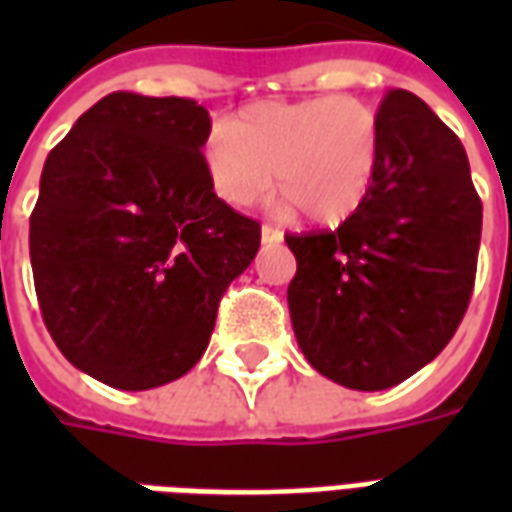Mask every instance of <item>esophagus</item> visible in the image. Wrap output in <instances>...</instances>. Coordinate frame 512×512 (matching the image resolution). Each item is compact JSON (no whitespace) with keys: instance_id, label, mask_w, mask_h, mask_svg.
<instances>
[{"instance_id":"34e87169","label":"esophagus","mask_w":512,"mask_h":512,"mask_svg":"<svg viewBox=\"0 0 512 512\" xmlns=\"http://www.w3.org/2000/svg\"><path fill=\"white\" fill-rule=\"evenodd\" d=\"M260 238H263V244H279L285 235H282V230H277V227H271V224H263L260 227Z\"/></svg>"}]
</instances>
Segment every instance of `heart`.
Returning a JSON list of instances; mask_svg holds the SVG:
<instances>
[{
	"mask_svg": "<svg viewBox=\"0 0 512 512\" xmlns=\"http://www.w3.org/2000/svg\"><path fill=\"white\" fill-rule=\"evenodd\" d=\"M381 123L373 106L351 95L296 104H257L233 128L205 139V169L216 194L233 208H252L274 186L282 211L315 222H340L365 202L378 169Z\"/></svg>",
	"mask_w": 512,
	"mask_h": 512,
	"instance_id": "1",
	"label": "heart"
}]
</instances>
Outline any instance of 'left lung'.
Segmentation results:
<instances>
[{"label": "left lung", "instance_id": "left-lung-1", "mask_svg": "<svg viewBox=\"0 0 512 512\" xmlns=\"http://www.w3.org/2000/svg\"><path fill=\"white\" fill-rule=\"evenodd\" d=\"M378 123L365 202L334 233L285 235L301 354L359 392L400 384L444 351L472 299L483 230L466 150L433 109L392 90Z\"/></svg>", "mask_w": 512, "mask_h": 512}]
</instances>
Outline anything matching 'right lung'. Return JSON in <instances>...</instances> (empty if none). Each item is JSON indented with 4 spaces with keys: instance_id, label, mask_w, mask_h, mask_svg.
<instances>
[{
    "instance_id": "add662e5",
    "label": "right lung",
    "mask_w": 512,
    "mask_h": 512,
    "mask_svg": "<svg viewBox=\"0 0 512 512\" xmlns=\"http://www.w3.org/2000/svg\"><path fill=\"white\" fill-rule=\"evenodd\" d=\"M208 134L197 101L112 93L43 164L29 219L40 312L101 384L142 392L186 376L260 249V224L213 194Z\"/></svg>"
}]
</instances>
